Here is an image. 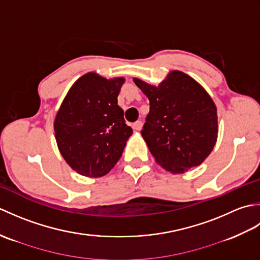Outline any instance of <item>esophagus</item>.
<instances>
[{"instance_id": "esophagus-1", "label": "esophagus", "mask_w": 260, "mask_h": 260, "mask_svg": "<svg viewBox=\"0 0 260 260\" xmlns=\"http://www.w3.org/2000/svg\"><path fill=\"white\" fill-rule=\"evenodd\" d=\"M142 126H143L142 121H141V120H137V121H135V123L133 124V129H134V131H141Z\"/></svg>"}]
</instances>
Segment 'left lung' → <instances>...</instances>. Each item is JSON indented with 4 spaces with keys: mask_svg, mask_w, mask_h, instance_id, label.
Returning <instances> with one entry per match:
<instances>
[{
    "mask_svg": "<svg viewBox=\"0 0 260 260\" xmlns=\"http://www.w3.org/2000/svg\"><path fill=\"white\" fill-rule=\"evenodd\" d=\"M134 82L150 101L142 136L155 161L169 172L200 165L218 137L217 107L204 88L182 71H171L157 87Z\"/></svg>",
    "mask_w": 260,
    "mask_h": 260,
    "instance_id": "8db88e82",
    "label": "left lung"
}]
</instances>
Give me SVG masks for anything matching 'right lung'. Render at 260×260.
Masks as SVG:
<instances>
[{"mask_svg":"<svg viewBox=\"0 0 260 260\" xmlns=\"http://www.w3.org/2000/svg\"><path fill=\"white\" fill-rule=\"evenodd\" d=\"M124 78L107 80L88 73L70 88L54 119L58 148L69 167L99 178L118 162L133 129L117 97Z\"/></svg>","mask_w":260,"mask_h":260,"instance_id":"add662e5","label":"right lung"}]
</instances>
